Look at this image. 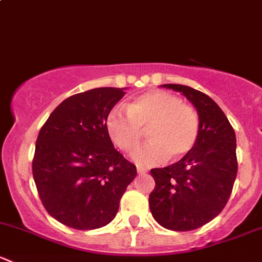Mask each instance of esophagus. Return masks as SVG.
<instances>
[{"label": "esophagus", "instance_id": "obj_1", "mask_svg": "<svg viewBox=\"0 0 262 262\" xmlns=\"http://www.w3.org/2000/svg\"><path fill=\"white\" fill-rule=\"evenodd\" d=\"M137 172L139 173V175H144V173H147L148 171L146 168H142V167H137Z\"/></svg>", "mask_w": 262, "mask_h": 262}]
</instances>
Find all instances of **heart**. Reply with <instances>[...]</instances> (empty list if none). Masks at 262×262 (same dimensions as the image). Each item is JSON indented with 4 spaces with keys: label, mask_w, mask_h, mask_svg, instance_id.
Wrapping results in <instances>:
<instances>
[{
    "label": "heart",
    "mask_w": 262,
    "mask_h": 262,
    "mask_svg": "<svg viewBox=\"0 0 262 262\" xmlns=\"http://www.w3.org/2000/svg\"><path fill=\"white\" fill-rule=\"evenodd\" d=\"M143 129H147L149 142L136 150L133 158L139 166H152L166 157L175 161L186 156L199 138L200 120L191 106L161 90L132 100L128 113L115 107L106 116L107 134L124 152L138 147Z\"/></svg>",
    "instance_id": "b5f03b06"
}]
</instances>
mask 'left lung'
<instances>
[{
    "instance_id": "obj_1",
    "label": "left lung",
    "mask_w": 262,
    "mask_h": 262,
    "mask_svg": "<svg viewBox=\"0 0 262 262\" xmlns=\"http://www.w3.org/2000/svg\"><path fill=\"white\" fill-rule=\"evenodd\" d=\"M180 92L196 109V144L173 165L153 168L149 195L153 218L171 231H192L223 210L237 176L236 134L226 114L208 95L184 84H162Z\"/></svg>"
}]
</instances>
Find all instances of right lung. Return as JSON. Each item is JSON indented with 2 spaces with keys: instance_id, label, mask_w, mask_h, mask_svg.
Returning a JSON list of instances; mask_svg holds the SVG:
<instances>
[{
  "instance_id": "1",
  "label": "right lung",
  "mask_w": 262,
  "mask_h": 262,
  "mask_svg": "<svg viewBox=\"0 0 262 262\" xmlns=\"http://www.w3.org/2000/svg\"><path fill=\"white\" fill-rule=\"evenodd\" d=\"M125 89L99 87L70 96L39 132L34 181L47 212L64 226L90 231L109 224L137 176L106 130V116Z\"/></svg>"
}]
</instances>
